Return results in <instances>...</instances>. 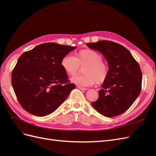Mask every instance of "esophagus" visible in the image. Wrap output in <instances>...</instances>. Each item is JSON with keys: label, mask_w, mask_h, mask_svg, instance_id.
Segmentation results:
<instances>
[{"label": "esophagus", "mask_w": 156, "mask_h": 156, "mask_svg": "<svg viewBox=\"0 0 156 156\" xmlns=\"http://www.w3.org/2000/svg\"><path fill=\"white\" fill-rule=\"evenodd\" d=\"M77 88L80 90H88V88H83V87H81L80 86H77Z\"/></svg>", "instance_id": "obj_1"}]
</instances>
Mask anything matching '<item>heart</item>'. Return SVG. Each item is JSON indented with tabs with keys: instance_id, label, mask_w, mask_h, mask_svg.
<instances>
[{
	"instance_id": "heart-1",
	"label": "heart",
	"mask_w": 156,
	"mask_h": 156,
	"mask_svg": "<svg viewBox=\"0 0 156 156\" xmlns=\"http://www.w3.org/2000/svg\"><path fill=\"white\" fill-rule=\"evenodd\" d=\"M102 55L98 51L91 49H82L75 53V56L66 55L61 60L60 65L69 76L74 77L83 68L81 76L75 77L72 81L83 87L92 86L96 83H104L109 73L108 65L103 61Z\"/></svg>"
}]
</instances>
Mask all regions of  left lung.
Segmentation results:
<instances>
[{
    "mask_svg": "<svg viewBox=\"0 0 156 156\" xmlns=\"http://www.w3.org/2000/svg\"><path fill=\"white\" fill-rule=\"evenodd\" d=\"M87 45L105 56L109 69L98 100L92 105L103 116H119L128 109L140 93L142 72L139 64L128 50L115 42L101 40Z\"/></svg>",
    "mask_w": 156,
    "mask_h": 156,
    "instance_id": "1",
    "label": "left lung"
}]
</instances>
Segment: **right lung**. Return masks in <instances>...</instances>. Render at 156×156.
<instances>
[{"mask_svg":"<svg viewBox=\"0 0 156 156\" xmlns=\"http://www.w3.org/2000/svg\"><path fill=\"white\" fill-rule=\"evenodd\" d=\"M76 47L45 43L23 53L12 73V84L19 103L32 115L53 112L75 88L60 65Z\"/></svg>","mask_w":156,"mask_h":156,"instance_id":"right-lung-1","label":"right lung"}]
</instances>
